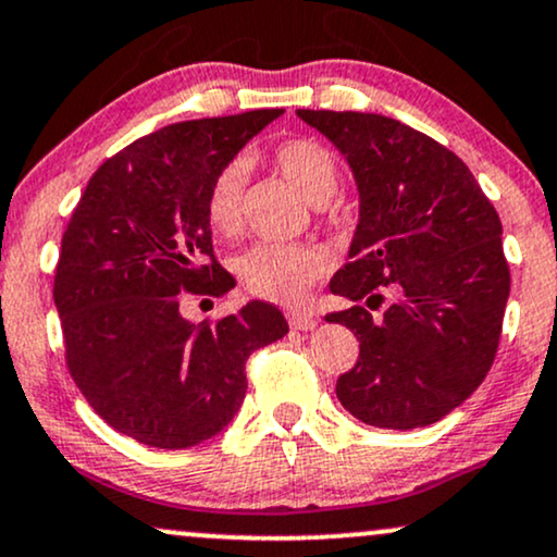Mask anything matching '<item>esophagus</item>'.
I'll return each instance as SVG.
<instances>
[{"mask_svg": "<svg viewBox=\"0 0 557 557\" xmlns=\"http://www.w3.org/2000/svg\"><path fill=\"white\" fill-rule=\"evenodd\" d=\"M287 321H290V326L298 331H313L315 326H319V315L308 313V311H293L290 315H287Z\"/></svg>", "mask_w": 557, "mask_h": 557, "instance_id": "1", "label": "esophagus"}]
</instances>
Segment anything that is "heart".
<instances>
[{
  "instance_id": "heart-1",
  "label": "heart",
  "mask_w": 557,
  "mask_h": 557,
  "mask_svg": "<svg viewBox=\"0 0 557 557\" xmlns=\"http://www.w3.org/2000/svg\"><path fill=\"white\" fill-rule=\"evenodd\" d=\"M272 164L311 206H323L339 187V166L334 153L319 140L293 138L280 144L272 153ZM246 164L228 161L210 182L206 195V215L210 228L221 236H236L244 223ZM331 267V259L319 246L259 242L246 249L236 270L244 285L259 298L272 302H298L315 280Z\"/></svg>"
}]
</instances>
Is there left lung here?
<instances>
[{
    "mask_svg": "<svg viewBox=\"0 0 557 557\" xmlns=\"http://www.w3.org/2000/svg\"><path fill=\"white\" fill-rule=\"evenodd\" d=\"M339 149L360 193L349 262L331 293L349 311L329 313L360 342V357L336 380V398L380 429L445 419L494 364L509 264L502 221L466 161L424 133L375 112L298 110ZM380 286L399 300L380 320Z\"/></svg>",
    "mask_w": 557,
    "mask_h": 557,
    "instance_id": "1",
    "label": "left lung"
}]
</instances>
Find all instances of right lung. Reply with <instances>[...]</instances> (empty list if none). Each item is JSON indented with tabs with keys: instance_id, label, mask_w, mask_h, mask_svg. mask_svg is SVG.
Instances as JSON below:
<instances>
[{
	"instance_id": "1",
	"label": "right lung",
	"mask_w": 557,
	"mask_h": 557,
	"mask_svg": "<svg viewBox=\"0 0 557 557\" xmlns=\"http://www.w3.org/2000/svg\"><path fill=\"white\" fill-rule=\"evenodd\" d=\"M285 110L166 125L91 174L55 267L66 364L112 429L159 449L223 432L246 396V360L283 339L264 300L215 323H193L180 293L221 295L231 274L213 258L210 182Z\"/></svg>"
}]
</instances>
